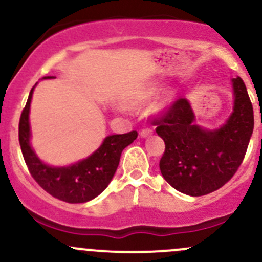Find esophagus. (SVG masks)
Instances as JSON below:
<instances>
[{"label":"esophagus","mask_w":262,"mask_h":262,"mask_svg":"<svg viewBox=\"0 0 262 262\" xmlns=\"http://www.w3.org/2000/svg\"><path fill=\"white\" fill-rule=\"evenodd\" d=\"M153 133V130L150 128H146V129H143V130L141 132V136L143 137V138H146V137H148V136H150V134Z\"/></svg>","instance_id":"1"}]
</instances>
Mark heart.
I'll return each mask as SVG.
<instances>
[{
	"mask_svg": "<svg viewBox=\"0 0 262 262\" xmlns=\"http://www.w3.org/2000/svg\"><path fill=\"white\" fill-rule=\"evenodd\" d=\"M156 91H157V89H155V87H152V89L147 90V91L144 92L143 95H142V97H149V96H152V95L156 94ZM167 104H168V97H166V99H163L162 101H161L160 107H165Z\"/></svg>",
	"mask_w": 262,
	"mask_h": 262,
	"instance_id": "heart-1",
	"label": "heart"
}]
</instances>
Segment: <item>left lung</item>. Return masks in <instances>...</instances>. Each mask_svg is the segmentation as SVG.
<instances>
[{"mask_svg": "<svg viewBox=\"0 0 262 262\" xmlns=\"http://www.w3.org/2000/svg\"><path fill=\"white\" fill-rule=\"evenodd\" d=\"M233 83V112L215 130L194 123L186 99H179L161 118L155 119L158 136L165 142L160 170L178 191L202 196L223 186L244 161L253 130V109L241 77Z\"/></svg>", "mask_w": 262, "mask_h": 262, "instance_id": "1", "label": "left lung"}]
</instances>
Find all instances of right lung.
<instances>
[{
    "label": "right lung",
    "mask_w": 262,
    "mask_h": 262,
    "mask_svg": "<svg viewBox=\"0 0 262 262\" xmlns=\"http://www.w3.org/2000/svg\"><path fill=\"white\" fill-rule=\"evenodd\" d=\"M50 78V77H44ZM34 87L29 94L18 123V142L26 166L34 180L52 196L76 204L86 203L101 194L112 181L123 149L138 137L136 130L125 134H113L84 160L64 167H53L44 163L30 146V102Z\"/></svg>",
    "instance_id": "add662e5"
}]
</instances>
